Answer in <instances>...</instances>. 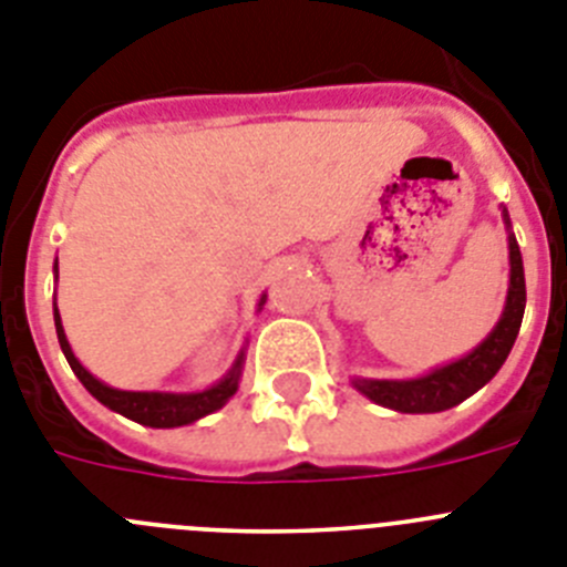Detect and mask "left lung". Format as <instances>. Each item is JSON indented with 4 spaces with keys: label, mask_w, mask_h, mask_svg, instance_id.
<instances>
[{
    "label": "left lung",
    "mask_w": 567,
    "mask_h": 567,
    "mask_svg": "<svg viewBox=\"0 0 567 567\" xmlns=\"http://www.w3.org/2000/svg\"><path fill=\"white\" fill-rule=\"evenodd\" d=\"M503 221L508 229V295H505V307L499 315L497 327L491 329L488 338L480 346H474L468 354L443 363L432 372L420 374V378L409 380H374V378H352V385L360 394L372 400V403L394 409L403 414H434L454 409L480 392L494 374L499 372V365L508 358L511 346L517 340L519 327H523L525 315V272H523V255H519V244L511 233L508 209L503 207Z\"/></svg>",
    "instance_id": "1"
}]
</instances>
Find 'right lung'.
Segmentation results:
<instances>
[{
  "label": "right lung",
  "mask_w": 567,
  "mask_h": 567,
  "mask_svg": "<svg viewBox=\"0 0 567 567\" xmlns=\"http://www.w3.org/2000/svg\"><path fill=\"white\" fill-rule=\"evenodd\" d=\"M53 272L59 278V260L53 264ZM267 303V295H260L258 300V312ZM53 320H56V334L59 346H62L64 358H68L70 369L82 380V385L87 389L93 398L102 405H107L110 412H118L122 417L135 420V423L150 425V429H178V425H189L195 420L207 417V414L218 412L221 405H227V400L238 392L240 372H244V360H247V346L240 349L235 363L229 365V372L224 374L218 383L207 385L202 392H124V389H113V385L102 383L99 378L84 369L79 363V358L73 354L68 343V334H64L62 327V315H59V307L53 303Z\"/></svg>",
  "instance_id": "1"
}]
</instances>
